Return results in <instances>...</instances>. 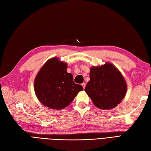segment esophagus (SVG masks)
<instances>
[{
  "label": "esophagus",
  "mask_w": 151,
  "mask_h": 151,
  "mask_svg": "<svg viewBox=\"0 0 151 151\" xmlns=\"http://www.w3.org/2000/svg\"><path fill=\"white\" fill-rule=\"evenodd\" d=\"M81 85L83 86V88L84 89L85 88V87H86V83H83V84H81Z\"/></svg>",
  "instance_id": "1"
}]
</instances>
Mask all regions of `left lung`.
<instances>
[{"instance_id": "8db88e82", "label": "left lung", "mask_w": 151, "mask_h": 151, "mask_svg": "<svg viewBox=\"0 0 151 151\" xmlns=\"http://www.w3.org/2000/svg\"><path fill=\"white\" fill-rule=\"evenodd\" d=\"M89 77L84 90L96 107L111 109L124 98L127 84L121 73L112 63L91 67Z\"/></svg>"}]
</instances>
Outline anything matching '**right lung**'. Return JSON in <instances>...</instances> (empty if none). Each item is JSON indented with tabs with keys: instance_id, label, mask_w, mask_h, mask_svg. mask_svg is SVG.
Instances as JSON below:
<instances>
[{
	"instance_id": "obj_1",
	"label": "right lung",
	"mask_w": 151,
	"mask_h": 151,
	"mask_svg": "<svg viewBox=\"0 0 151 151\" xmlns=\"http://www.w3.org/2000/svg\"><path fill=\"white\" fill-rule=\"evenodd\" d=\"M67 63L57 58L44 63L37 74L34 90L38 100L46 107L62 109L70 105L83 86L76 84L73 76L67 72Z\"/></svg>"
}]
</instances>
